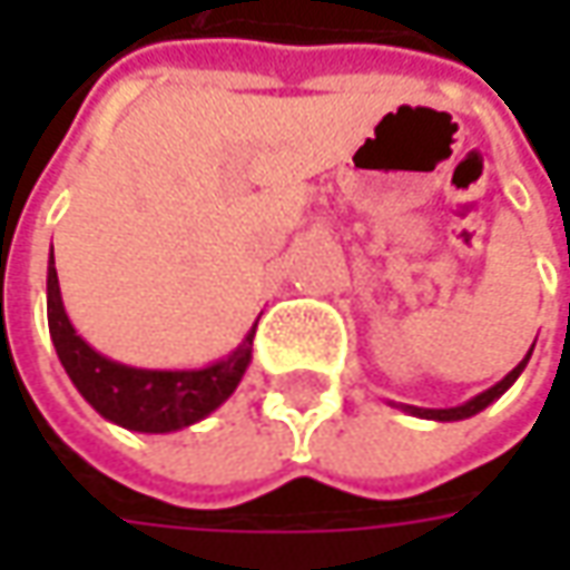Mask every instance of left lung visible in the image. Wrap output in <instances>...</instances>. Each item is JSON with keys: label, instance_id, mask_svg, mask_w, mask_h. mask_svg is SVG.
I'll list each match as a JSON object with an SVG mask.
<instances>
[{"label": "left lung", "instance_id": "8db88e82", "mask_svg": "<svg viewBox=\"0 0 570 570\" xmlns=\"http://www.w3.org/2000/svg\"><path fill=\"white\" fill-rule=\"evenodd\" d=\"M530 355H533V348L527 352V358L517 364L511 374H504V381H498L494 386H489L485 393L472 396V400H466L463 405H453V409H419V405H400V409H405L409 415H419V419H434V422H463V419H470V415H475V412H482L485 405H492L498 396H504V393L514 386L517 377L523 374V367H527V362H530Z\"/></svg>", "mask_w": 570, "mask_h": 570}]
</instances>
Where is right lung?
Listing matches in <instances>:
<instances>
[{
    "instance_id": "1",
    "label": "right lung",
    "mask_w": 570,
    "mask_h": 570,
    "mask_svg": "<svg viewBox=\"0 0 570 570\" xmlns=\"http://www.w3.org/2000/svg\"><path fill=\"white\" fill-rule=\"evenodd\" d=\"M47 323H50V340H53L59 362L66 367L69 381L76 383L78 393L91 403V409L100 412L107 422L129 428V431H142V434L180 431L212 415L237 390L244 371L250 367L253 333H256V323H253L250 333L230 355L206 367L155 371V367L114 362L95 352L76 333L72 320L62 307L53 253L47 266Z\"/></svg>"
}]
</instances>
